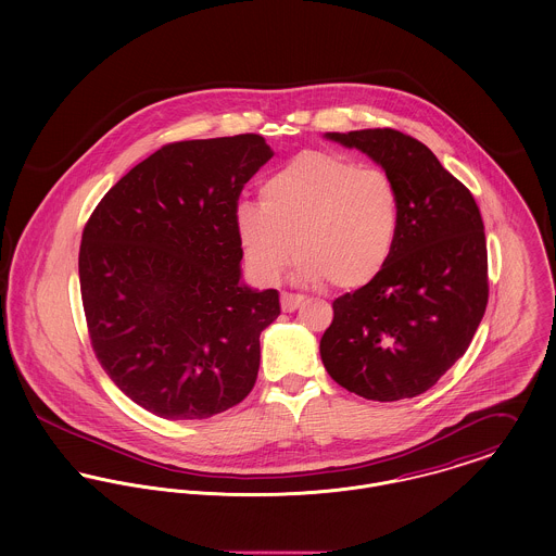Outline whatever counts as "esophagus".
<instances>
[{"instance_id": "34e87169", "label": "esophagus", "mask_w": 556, "mask_h": 556, "mask_svg": "<svg viewBox=\"0 0 556 556\" xmlns=\"http://www.w3.org/2000/svg\"><path fill=\"white\" fill-rule=\"evenodd\" d=\"M302 302H304V295H300V293H282V298H280L285 313H295L302 306Z\"/></svg>"}]
</instances>
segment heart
I'll return each mask as SVG.
<instances>
[{"instance_id": "obj_1", "label": "heart", "mask_w": 556, "mask_h": 556, "mask_svg": "<svg viewBox=\"0 0 556 556\" xmlns=\"http://www.w3.org/2000/svg\"><path fill=\"white\" fill-rule=\"evenodd\" d=\"M236 231L256 280L274 285L298 256L304 282L364 289L390 263L400 194L377 166L331 152H302L261 184V205H236Z\"/></svg>"}]
</instances>
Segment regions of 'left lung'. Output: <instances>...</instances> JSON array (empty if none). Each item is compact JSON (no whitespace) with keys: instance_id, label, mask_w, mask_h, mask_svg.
Masks as SVG:
<instances>
[{"instance_id":"left-lung-1","label":"left lung","mask_w":556,"mask_h":556,"mask_svg":"<svg viewBox=\"0 0 556 556\" xmlns=\"http://www.w3.org/2000/svg\"><path fill=\"white\" fill-rule=\"evenodd\" d=\"M381 164L400 194L396 248L368 287L333 300L320 359L344 390L379 402L430 390L469 349L488 304L473 194L417 139L392 128L327 132Z\"/></svg>"}]
</instances>
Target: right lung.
I'll list each match as a JSON object with an SVG mask.
<instances>
[{
    "instance_id": "1",
    "label": "right lung",
    "mask_w": 556,
    "mask_h": 556,
    "mask_svg": "<svg viewBox=\"0 0 556 556\" xmlns=\"http://www.w3.org/2000/svg\"><path fill=\"white\" fill-rule=\"evenodd\" d=\"M274 156L261 135L168 143L89 216L83 311L111 381L164 419H207L254 388L276 289L241 285L236 205Z\"/></svg>"
}]
</instances>
